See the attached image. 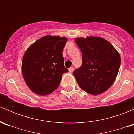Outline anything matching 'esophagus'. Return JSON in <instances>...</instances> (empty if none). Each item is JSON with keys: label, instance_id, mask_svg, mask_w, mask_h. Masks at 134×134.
<instances>
[{"label": "esophagus", "instance_id": "34e87169", "mask_svg": "<svg viewBox=\"0 0 134 134\" xmlns=\"http://www.w3.org/2000/svg\"><path fill=\"white\" fill-rule=\"evenodd\" d=\"M74 71V68L73 67H70L69 69V72H72Z\"/></svg>", "mask_w": 134, "mask_h": 134}]
</instances>
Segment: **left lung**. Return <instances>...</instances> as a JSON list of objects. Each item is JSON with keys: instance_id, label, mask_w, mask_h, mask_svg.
<instances>
[{"instance_id": "left-lung-1", "label": "left lung", "mask_w": 134, "mask_h": 134, "mask_svg": "<svg viewBox=\"0 0 134 134\" xmlns=\"http://www.w3.org/2000/svg\"><path fill=\"white\" fill-rule=\"evenodd\" d=\"M75 43L82 54V66L73 72L78 86L93 95L104 93L115 80L121 65L119 54L101 37H77Z\"/></svg>"}]
</instances>
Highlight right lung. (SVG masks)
I'll return each instance as SVG.
<instances>
[{
  "label": "right lung",
  "mask_w": 134,
  "mask_h": 134,
  "mask_svg": "<svg viewBox=\"0 0 134 134\" xmlns=\"http://www.w3.org/2000/svg\"><path fill=\"white\" fill-rule=\"evenodd\" d=\"M67 39L46 36L26 51L22 61V73L28 87L39 95H47L58 87L62 75L68 72L64 66L62 51Z\"/></svg>",
  "instance_id": "1"
}]
</instances>
